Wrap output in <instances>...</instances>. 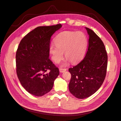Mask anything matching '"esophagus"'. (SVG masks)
Wrapping results in <instances>:
<instances>
[{"label": "esophagus", "instance_id": "obj_1", "mask_svg": "<svg viewBox=\"0 0 121 121\" xmlns=\"http://www.w3.org/2000/svg\"><path fill=\"white\" fill-rule=\"evenodd\" d=\"M66 69H62V68H60V69H59V71L60 73H64V72H65V71H66Z\"/></svg>", "mask_w": 121, "mask_h": 121}]
</instances>
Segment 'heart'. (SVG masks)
Here are the masks:
<instances>
[{"label": "heart", "instance_id": "obj_1", "mask_svg": "<svg viewBox=\"0 0 121 121\" xmlns=\"http://www.w3.org/2000/svg\"><path fill=\"white\" fill-rule=\"evenodd\" d=\"M55 44L51 45L49 52L56 63L62 59L63 52L67 61L75 63L84 56L87 45V38L82 32L64 31L56 37Z\"/></svg>", "mask_w": 121, "mask_h": 121}]
</instances>
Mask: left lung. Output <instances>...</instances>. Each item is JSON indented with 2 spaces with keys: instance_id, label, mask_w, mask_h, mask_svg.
Segmentation results:
<instances>
[{
  "instance_id": "left-lung-1",
  "label": "left lung",
  "mask_w": 121,
  "mask_h": 121,
  "mask_svg": "<svg viewBox=\"0 0 121 121\" xmlns=\"http://www.w3.org/2000/svg\"><path fill=\"white\" fill-rule=\"evenodd\" d=\"M89 35L88 50L84 58L69 69V90L78 99L87 98L100 88L106 77L108 57L102 40L94 31L85 27Z\"/></svg>"
}]
</instances>
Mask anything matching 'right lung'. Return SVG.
<instances>
[{
  "label": "right lung",
  "instance_id": "right-lung-1",
  "mask_svg": "<svg viewBox=\"0 0 121 121\" xmlns=\"http://www.w3.org/2000/svg\"><path fill=\"white\" fill-rule=\"evenodd\" d=\"M61 27V24L37 27L23 37L17 48L18 78L24 88L37 97L50 91L59 75V70L49 55L51 36Z\"/></svg>",
  "mask_w": 121,
  "mask_h": 121
}]
</instances>
